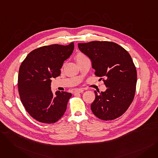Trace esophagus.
<instances>
[{"instance_id":"esophagus-1","label":"esophagus","mask_w":158,"mask_h":158,"mask_svg":"<svg viewBox=\"0 0 158 158\" xmlns=\"http://www.w3.org/2000/svg\"><path fill=\"white\" fill-rule=\"evenodd\" d=\"M84 92V89H77V90H76L74 92V93L75 94H76V93H82Z\"/></svg>"}]
</instances>
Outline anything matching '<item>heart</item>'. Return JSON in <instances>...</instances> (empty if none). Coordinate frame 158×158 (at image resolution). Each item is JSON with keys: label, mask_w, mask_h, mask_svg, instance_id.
<instances>
[{"label": "heart", "mask_w": 158, "mask_h": 158, "mask_svg": "<svg viewBox=\"0 0 158 158\" xmlns=\"http://www.w3.org/2000/svg\"><path fill=\"white\" fill-rule=\"evenodd\" d=\"M75 58H76V60L77 63L81 61L88 59V57L84 53L81 52H79L76 54V56H75Z\"/></svg>", "instance_id": "heart-1"}]
</instances>
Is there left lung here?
Returning a JSON list of instances; mask_svg holds the SVG:
<instances>
[{"label": "left lung", "instance_id": "1", "mask_svg": "<svg viewBox=\"0 0 158 158\" xmlns=\"http://www.w3.org/2000/svg\"><path fill=\"white\" fill-rule=\"evenodd\" d=\"M80 51L89 57L107 89L98 94L91 110L98 118L112 120L122 116L131 104L136 92L137 72L128 52L117 44L93 41L78 44Z\"/></svg>", "mask_w": 158, "mask_h": 158}]
</instances>
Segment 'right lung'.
I'll return each mask as SVG.
<instances>
[{
  "label": "right lung",
  "instance_id": "1",
  "mask_svg": "<svg viewBox=\"0 0 158 158\" xmlns=\"http://www.w3.org/2000/svg\"><path fill=\"white\" fill-rule=\"evenodd\" d=\"M73 42L68 45L53 44L36 48L22 61L18 77L20 101L25 109L36 120L54 123L64 113L72 94L51 89V79L61 74L60 69L70 57Z\"/></svg>",
  "mask_w": 158,
  "mask_h": 158
}]
</instances>
